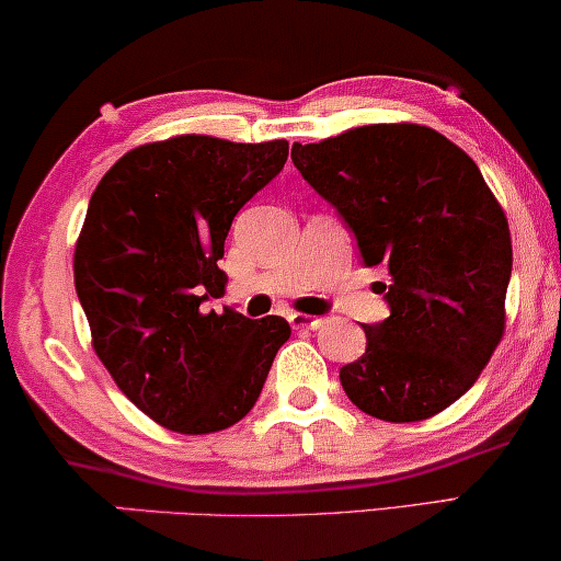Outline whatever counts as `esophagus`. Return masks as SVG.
<instances>
[{"mask_svg":"<svg viewBox=\"0 0 561 561\" xmlns=\"http://www.w3.org/2000/svg\"><path fill=\"white\" fill-rule=\"evenodd\" d=\"M288 321L296 329H319L327 319L324 317H311V313H290Z\"/></svg>","mask_w":561,"mask_h":561,"instance_id":"34e87169","label":"esophagus"}]
</instances>
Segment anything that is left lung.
Segmentation results:
<instances>
[{
    "instance_id": "obj_1",
    "label": "left lung",
    "mask_w": 561,
    "mask_h": 561,
    "mask_svg": "<svg viewBox=\"0 0 561 561\" xmlns=\"http://www.w3.org/2000/svg\"><path fill=\"white\" fill-rule=\"evenodd\" d=\"M294 165L382 265L390 317L363 324L344 393L375 419L424 421L462 398L505 329L508 219L474 160L421 125H367L290 150Z\"/></svg>"
}]
</instances>
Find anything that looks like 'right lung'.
<instances>
[{"label":"right lung","mask_w":561,"mask_h":561,"mask_svg":"<svg viewBox=\"0 0 561 561\" xmlns=\"http://www.w3.org/2000/svg\"><path fill=\"white\" fill-rule=\"evenodd\" d=\"M286 158V140L181 135L129 150L91 194L73 280L94 352L171 432L211 434L248 416L290 336L280 317L202 313L225 294L232 219Z\"/></svg>","instance_id":"1"}]
</instances>
